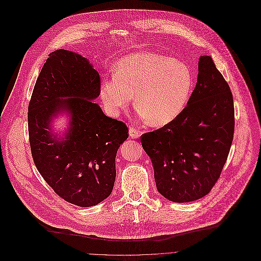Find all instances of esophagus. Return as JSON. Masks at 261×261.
<instances>
[{
    "label": "esophagus",
    "instance_id": "obj_1",
    "mask_svg": "<svg viewBox=\"0 0 261 261\" xmlns=\"http://www.w3.org/2000/svg\"><path fill=\"white\" fill-rule=\"evenodd\" d=\"M141 134H142V130L138 129L134 126L129 127V137L133 138V139H134V138H139L141 136Z\"/></svg>",
    "mask_w": 261,
    "mask_h": 261
}]
</instances>
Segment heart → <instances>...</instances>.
Returning <instances> with one entry per match:
<instances>
[{"label": "heart", "mask_w": 261, "mask_h": 261, "mask_svg": "<svg viewBox=\"0 0 261 261\" xmlns=\"http://www.w3.org/2000/svg\"><path fill=\"white\" fill-rule=\"evenodd\" d=\"M194 74L188 64L157 53L122 59L115 74L102 81L100 96L107 113L118 116L133 101L147 123L163 126L177 119L191 99Z\"/></svg>", "instance_id": "b5f03b06"}]
</instances>
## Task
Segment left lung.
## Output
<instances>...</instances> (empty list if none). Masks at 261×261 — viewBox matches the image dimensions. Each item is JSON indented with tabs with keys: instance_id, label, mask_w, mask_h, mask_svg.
Listing matches in <instances>:
<instances>
[{
	"instance_id": "1",
	"label": "left lung",
	"mask_w": 261,
	"mask_h": 261,
	"mask_svg": "<svg viewBox=\"0 0 261 261\" xmlns=\"http://www.w3.org/2000/svg\"><path fill=\"white\" fill-rule=\"evenodd\" d=\"M198 78L182 114L141 144L154 167L158 192L173 202L207 195L216 185L233 142L232 91L210 56H201Z\"/></svg>"
}]
</instances>
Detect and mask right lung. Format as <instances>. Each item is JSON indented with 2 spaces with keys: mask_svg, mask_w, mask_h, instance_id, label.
I'll use <instances>...</instances> for the list:
<instances>
[{
  "mask_svg": "<svg viewBox=\"0 0 261 261\" xmlns=\"http://www.w3.org/2000/svg\"><path fill=\"white\" fill-rule=\"evenodd\" d=\"M100 86V75L87 59L58 49L44 63L28 105L29 143L39 173L59 197L84 207L112 194L117 150L128 138L126 124L105 116L94 103ZM63 111L72 119L60 140L50 123Z\"/></svg>",
  "mask_w": 261,
  "mask_h": 261,
  "instance_id": "obj_1",
  "label": "right lung"
}]
</instances>
